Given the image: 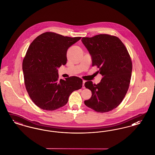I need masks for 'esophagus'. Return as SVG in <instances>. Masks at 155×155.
<instances>
[{"label":"esophagus","instance_id":"obj_1","mask_svg":"<svg viewBox=\"0 0 155 155\" xmlns=\"http://www.w3.org/2000/svg\"><path fill=\"white\" fill-rule=\"evenodd\" d=\"M85 82H86V81H84V80H83V81H82V88H85V86H84V84H85Z\"/></svg>","mask_w":155,"mask_h":155}]
</instances>
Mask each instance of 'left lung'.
<instances>
[{
	"instance_id": "1",
	"label": "left lung",
	"mask_w": 155,
	"mask_h": 155,
	"mask_svg": "<svg viewBox=\"0 0 155 155\" xmlns=\"http://www.w3.org/2000/svg\"><path fill=\"white\" fill-rule=\"evenodd\" d=\"M81 41L92 58V66L103 77L97 84L87 81L84 86L92 92L85 104L97 112L104 113L116 108L125 96L131 80L132 61L124 45L117 37L99 34L84 37Z\"/></svg>"
}]
</instances>
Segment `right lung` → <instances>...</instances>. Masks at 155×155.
<instances>
[{
    "label": "right lung",
    "instance_id": "1",
    "mask_svg": "<svg viewBox=\"0 0 155 155\" xmlns=\"http://www.w3.org/2000/svg\"><path fill=\"white\" fill-rule=\"evenodd\" d=\"M81 38L47 32L30 45L22 61V71L28 95L39 108L54 110L61 107L73 91L81 88L80 78L59 80L58 70L66 64L68 49Z\"/></svg>",
    "mask_w": 155,
    "mask_h": 155
}]
</instances>
